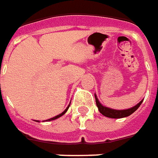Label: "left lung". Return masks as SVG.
I'll return each instance as SVG.
<instances>
[{"label": "left lung", "mask_w": 158, "mask_h": 158, "mask_svg": "<svg viewBox=\"0 0 158 158\" xmlns=\"http://www.w3.org/2000/svg\"><path fill=\"white\" fill-rule=\"evenodd\" d=\"M95 98H96V106L98 108L99 112L102 115L107 116V117H110V118H123V117H127V116H131L132 113H134L140 107L141 103L143 101V100H142L136 105L132 107V108H130V109H127V110H114V109H110V108H108L106 106H103L99 102L96 94H95Z\"/></svg>", "instance_id": "1"}]
</instances>
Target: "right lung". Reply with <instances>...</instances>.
I'll list each match as a JSON object with an SVG mask.
<instances>
[{"mask_svg":"<svg viewBox=\"0 0 158 158\" xmlns=\"http://www.w3.org/2000/svg\"><path fill=\"white\" fill-rule=\"evenodd\" d=\"M69 105H70V103L69 104V106L67 107L66 110L63 111V112H62L61 114H59V115H57V116H54V117H52V118H49V119H48V120H46V121H47V122L48 121H53V120H56V119H57V118H59V117H61V116H63V115H64V114H65V113H66V112H67V110H68V109L69 108ZM36 122H39V121H36ZM43 122H44V121H43Z\"/></svg>","mask_w":158,"mask_h":158,"instance_id":"1","label":"right lung"}]
</instances>
